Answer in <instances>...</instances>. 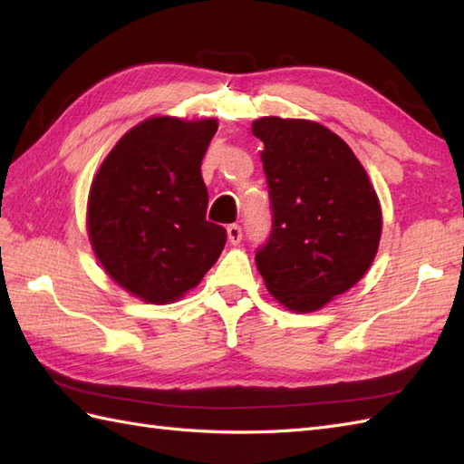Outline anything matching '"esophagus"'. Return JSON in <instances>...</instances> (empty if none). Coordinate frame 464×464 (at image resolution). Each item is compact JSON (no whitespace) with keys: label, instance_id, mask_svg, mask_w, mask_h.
Returning a JSON list of instances; mask_svg holds the SVG:
<instances>
[{"label":"esophagus","instance_id":"obj_1","mask_svg":"<svg viewBox=\"0 0 464 464\" xmlns=\"http://www.w3.org/2000/svg\"><path fill=\"white\" fill-rule=\"evenodd\" d=\"M227 237H229V241H231L233 245H237V243L241 241V237H243V229H241V225H237V223H231L229 227H227Z\"/></svg>","mask_w":464,"mask_h":464}]
</instances>
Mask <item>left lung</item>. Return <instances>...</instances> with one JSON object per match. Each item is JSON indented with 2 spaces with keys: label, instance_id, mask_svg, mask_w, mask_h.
Returning <instances> with one entry per match:
<instances>
[{
  "label": "left lung",
  "instance_id": "obj_1",
  "mask_svg": "<svg viewBox=\"0 0 464 464\" xmlns=\"http://www.w3.org/2000/svg\"><path fill=\"white\" fill-rule=\"evenodd\" d=\"M271 233L255 253L265 285L285 307L321 309L349 291L374 259L381 207L362 165L339 135L304 120L263 117Z\"/></svg>",
  "mask_w": 464,
  "mask_h": 464
}]
</instances>
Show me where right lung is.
<instances>
[{"mask_svg":"<svg viewBox=\"0 0 464 464\" xmlns=\"http://www.w3.org/2000/svg\"><path fill=\"white\" fill-rule=\"evenodd\" d=\"M215 120L151 117L97 171L87 229L110 277L147 303H169L193 289L225 247L227 231L205 219L201 163Z\"/></svg>","mask_w":464,"mask_h":464,"instance_id":"obj_1","label":"right lung"}]
</instances>
